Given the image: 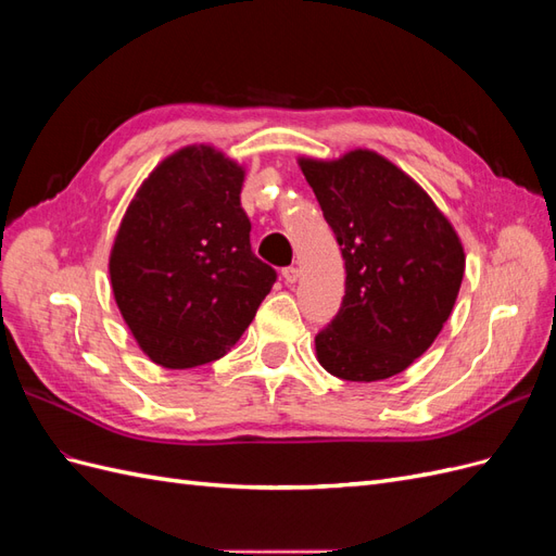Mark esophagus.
<instances>
[{
    "label": "esophagus",
    "mask_w": 556,
    "mask_h": 556,
    "mask_svg": "<svg viewBox=\"0 0 556 556\" xmlns=\"http://www.w3.org/2000/svg\"><path fill=\"white\" fill-rule=\"evenodd\" d=\"M282 280L288 282V285H294V282L299 280V268H296V266H288V268H282Z\"/></svg>",
    "instance_id": "1"
}]
</instances>
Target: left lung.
Instances as JSON below:
<instances>
[{
  "label": "left lung",
  "mask_w": 556,
  "mask_h": 556,
  "mask_svg": "<svg viewBox=\"0 0 556 556\" xmlns=\"http://www.w3.org/2000/svg\"><path fill=\"white\" fill-rule=\"evenodd\" d=\"M345 260L339 315L315 336L325 371L350 382L392 378L435 341L457 301L466 255L433 199L376 150L299 157Z\"/></svg>",
  "instance_id": "left-lung-1"
}]
</instances>
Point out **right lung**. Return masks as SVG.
Segmentation results:
<instances>
[{
    "instance_id": "add662e5",
    "label": "right lung",
    "mask_w": 556,
    "mask_h": 556,
    "mask_svg": "<svg viewBox=\"0 0 556 556\" xmlns=\"http://www.w3.org/2000/svg\"><path fill=\"white\" fill-rule=\"evenodd\" d=\"M245 169L206 143L164 157L129 201L109 257L115 304L143 355L164 368L225 357L271 292L250 250Z\"/></svg>"
}]
</instances>
